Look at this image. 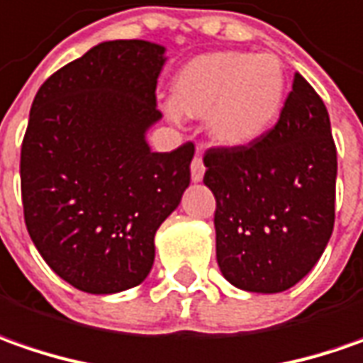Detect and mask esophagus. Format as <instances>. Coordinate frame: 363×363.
Returning <instances> with one entry per match:
<instances>
[{
  "instance_id": "34e87169",
  "label": "esophagus",
  "mask_w": 363,
  "mask_h": 363,
  "mask_svg": "<svg viewBox=\"0 0 363 363\" xmlns=\"http://www.w3.org/2000/svg\"><path fill=\"white\" fill-rule=\"evenodd\" d=\"M191 177H193V181H201L205 177V162H203L201 150H196V155L193 157V162H191Z\"/></svg>"
}]
</instances>
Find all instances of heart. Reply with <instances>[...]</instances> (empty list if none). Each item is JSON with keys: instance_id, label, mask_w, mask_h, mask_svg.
Here are the masks:
<instances>
[{"instance_id": "1", "label": "heart", "mask_w": 363, "mask_h": 363, "mask_svg": "<svg viewBox=\"0 0 363 363\" xmlns=\"http://www.w3.org/2000/svg\"><path fill=\"white\" fill-rule=\"evenodd\" d=\"M170 116H211V132L223 144L253 143L277 118L285 98V74L273 54L211 52L179 72Z\"/></svg>"}]
</instances>
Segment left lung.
I'll list each match as a JSON object with an SVG mask.
<instances>
[{
  "mask_svg": "<svg viewBox=\"0 0 363 363\" xmlns=\"http://www.w3.org/2000/svg\"><path fill=\"white\" fill-rule=\"evenodd\" d=\"M217 261L245 291L277 294L318 263L335 220L337 155L323 100L295 74L279 120L253 143L211 146Z\"/></svg>",
  "mask_w": 363,
  "mask_h": 363,
  "instance_id": "1",
  "label": "left lung"
}]
</instances>
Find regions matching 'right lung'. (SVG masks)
Listing matches in <instances>:
<instances>
[{
    "label": "right lung",
    "instance_id": "obj_1",
    "mask_svg": "<svg viewBox=\"0 0 363 363\" xmlns=\"http://www.w3.org/2000/svg\"><path fill=\"white\" fill-rule=\"evenodd\" d=\"M164 48L104 42L40 86L21 143L23 219L57 275L86 294L146 279L155 233L191 182L194 144L150 152Z\"/></svg>",
    "mask_w": 363,
    "mask_h": 363
}]
</instances>
